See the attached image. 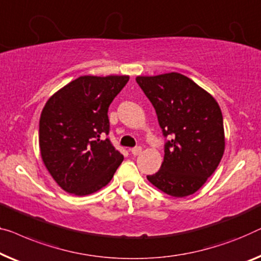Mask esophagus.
I'll use <instances>...</instances> for the list:
<instances>
[{
  "label": "esophagus",
  "instance_id": "obj_1",
  "mask_svg": "<svg viewBox=\"0 0 261 261\" xmlns=\"http://www.w3.org/2000/svg\"><path fill=\"white\" fill-rule=\"evenodd\" d=\"M130 152L133 155H139V154L142 152V148L140 146H137V147H134V148H132Z\"/></svg>",
  "mask_w": 261,
  "mask_h": 261
}]
</instances>
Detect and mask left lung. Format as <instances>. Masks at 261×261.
Returning a JSON list of instances; mask_svg holds the SVG:
<instances>
[{
	"label": "left lung",
	"instance_id": "left-lung-1",
	"mask_svg": "<svg viewBox=\"0 0 261 261\" xmlns=\"http://www.w3.org/2000/svg\"><path fill=\"white\" fill-rule=\"evenodd\" d=\"M155 109L165 138V156L149 182L166 194L195 193L213 174L225 149L220 107L206 90L182 74L138 76Z\"/></svg>",
	"mask_w": 261,
	"mask_h": 261
}]
</instances>
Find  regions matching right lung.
Returning a JSON list of instances; mask_svg holds the SVG:
<instances>
[{"mask_svg": "<svg viewBox=\"0 0 261 261\" xmlns=\"http://www.w3.org/2000/svg\"><path fill=\"white\" fill-rule=\"evenodd\" d=\"M129 76H80L47 101L39 142L47 169L63 191L87 195L112 180L123 155L108 135V108Z\"/></svg>", "mask_w": 261, "mask_h": 261, "instance_id": "right-lung-1", "label": "right lung"}]
</instances>
